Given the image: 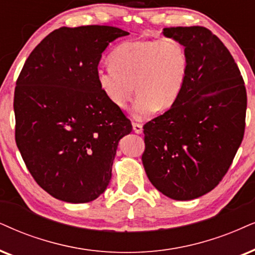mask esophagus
Wrapping results in <instances>:
<instances>
[{
	"mask_svg": "<svg viewBox=\"0 0 255 255\" xmlns=\"http://www.w3.org/2000/svg\"><path fill=\"white\" fill-rule=\"evenodd\" d=\"M133 130H134L136 134H141V133H142V130H143L142 125H141V124H136V122H133Z\"/></svg>",
	"mask_w": 255,
	"mask_h": 255,
	"instance_id": "obj_1",
	"label": "esophagus"
}]
</instances>
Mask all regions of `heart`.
<instances>
[{
  "label": "heart",
  "instance_id": "obj_1",
  "mask_svg": "<svg viewBox=\"0 0 255 255\" xmlns=\"http://www.w3.org/2000/svg\"><path fill=\"white\" fill-rule=\"evenodd\" d=\"M187 74L185 46L176 38L162 37L121 43L112 53L111 64L96 70V80L106 98L120 109L129 106L136 88L134 115L143 120L157 108L174 105Z\"/></svg>",
  "mask_w": 255,
  "mask_h": 255
}]
</instances>
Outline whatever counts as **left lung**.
I'll list each match as a JSON object with an SVG mask.
<instances>
[{"label": "left lung", "mask_w": 255, "mask_h": 255, "mask_svg": "<svg viewBox=\"0 0 255 255\" xmlns=\"http://www.w3.org/2000/svg\"><path fill=\"white\" fill-rule=\"evenodd\" d=\"M188 55L185 86L174 105L143 126L142 163L157 191L186 201L219 185L243 142L247 94L237 63L205 27H170Z\"/></svg>", "instance_id": "left-lung-1"}]
</instances>
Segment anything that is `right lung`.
Wrapping results in <instances>:
<instances>
[{
  "label": "right lung",
  "mask_w": 255,
  "mask_h": 255,
  "mask_svg": "<svg viewBox=\"0 0 255 255\" xmlns=\"http://www.w3.org/2000/svg\"><path fill=\"white\" fill-rule=\"evenodd\" d=\"M126 35L109 25L56 29L16 81V144L37 185L62 201L83 204L106 191L119 141L131 131L96 80L102 53Z\"/></svg>",
  "instance_id": "add662e5"
}]
</instances>
